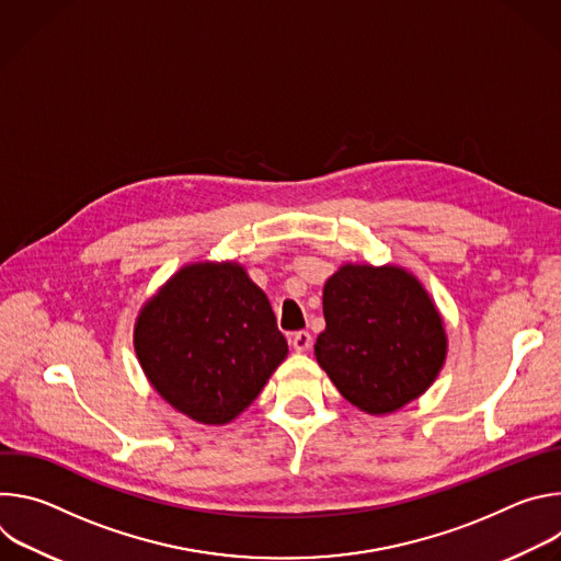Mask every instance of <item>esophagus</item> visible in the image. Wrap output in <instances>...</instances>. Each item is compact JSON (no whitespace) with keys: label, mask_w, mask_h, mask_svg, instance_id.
I'll list each match as a JSON object with an SVG mask.
<instances>
[{"label":"esophagus","mask_w":561,"mask_h":561,"mask_svg":"<svg viewBox=\"0 0 561 561\" xmlns=\"http://www.w3.org/2000/svg\"><path fill=\"white\" fill-rule=\"evenodd\" d=\"M310 344H312V337H310V333H306V331H299V333H293V335H290V346H293V351H297V353H306V351L310 348Z\"/></svg>","instance_id":"esophagus-1"}]
</instances>
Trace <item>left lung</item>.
<instances>
[{
	"label": "left lung",
	"mask_w": 561,
	"mask_h": 561,
	"mask_svg": "<svg viewBox=\"0 0 561 561\" xmlns=\"http://www.w3.org/2000/svg\"><path fill=\"white\" fill-rule=\"evenodd\" d=\"M327 331L317 364L366 415H390L422 397L448 355L444 317L404 266L342 264L324 284Z\"/></svg>",
	"instance_id": "8db88e82"
}]
</instances>
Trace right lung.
<instances>
[{
    "label": "right lung",
    "instance_id": "right-lung-1",
    "mask_svg": "<svg viewBox=\"0 0 561 561\" xmlns=\"http://www.w3.org/2000/svg\"><path fill=\"white\" fill-rule=\"evenodd\" d=\"M139 366L178 413L208 426L242 415L288 355L266 293L237 262H193L144 301Z\"/></svg>",
    "mask_w": 561,
    "mask_h": 561
}]
</instances>
